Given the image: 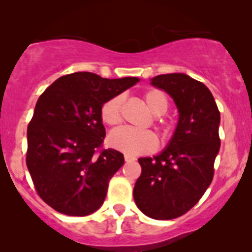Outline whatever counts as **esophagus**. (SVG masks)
Masks as SVG:
<instances>
[{
    "instance_id": "esophagus-1",
    "label": "esophagus",
    "mask_w": 252,
    "mask_h": 252,
    "mask_svg": "<svg viewBox=\"0 0 252 252\" xmlns=\"http://www.w3.org/2000/svg\"><path fill=\"white\" fill-rule=\"evenodd\" d=\"M124 159H126V163H130V161H134L137 158H134V157H131V155H124Z\"/></svg>"
}]
</instances>
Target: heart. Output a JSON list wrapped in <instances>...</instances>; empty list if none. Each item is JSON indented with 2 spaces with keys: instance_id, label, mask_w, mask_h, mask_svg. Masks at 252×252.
<instances>
[{
  "instance_id": "b5f03b06",
  "label": "heart",
  "mask_w": 252,
  "mask_h": 252,
  "mask_svg": "<svg viewBox=\"0 0 252 252\" xmlns=\"http://www.w3.org/2000/svg\"><path fill=\"white\" fill-rule=\"evenodd\" d=\"M145 104L150 112L158 117L157 124L163 130L164 134L168 133L169 126L160 115L165 114L169 108L168 95L160 89H149L143 95ZM123 95H114L107 102L103 103L100 108V118L103 123L109 126H118L122 122V105H123ZM109 145L126 155H142L154 152L158 148V137L152 130H138V129L122 126L115 129L109 134L108 138Z\"/></svg>"
}]
</instances>
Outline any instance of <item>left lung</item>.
<instances>
[{
  "mask_svg": "<svg viewBox=\"0 0 252 252\" xmlns=\"http://www.w3.org/2000/svg\"><path fill=\"white\" fill-rule=\"evenodd\" d=\"M152 84L173 98L179 122L160 154L138 159L142 174L133 195L143 214L170 220L188 213L213 182L220 149V112L208 87L187 74H160Z\"/></svg>",
  "mask_w": 252,
  "mask_h": 252,
  "instance_id": "1",
  "label": "left lung"
}]
</instances>
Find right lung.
Segmentation results:
<instances>
[{
	"mask_svg": "<svg viewBox=\"0 0 252 252\" xmlns=\"http://www.w3.org/2000/svg\"><path fill=\"white\" fill-rule=\"evenodd\" d=\"M137 82L135 77L107 79L76 72L41 94L27 128L26 163L37 194L56 211L86 216L102 206L124 157L102 149L100 108Z\"/></svg>",
	"mask_w": 252,
	"mask_h": 252,
	"instance_id": "1",
	"label": "right lung"
}]
</instances>
